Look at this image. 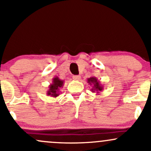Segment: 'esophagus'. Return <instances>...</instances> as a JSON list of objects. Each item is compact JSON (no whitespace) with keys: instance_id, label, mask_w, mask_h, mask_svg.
Here are the masks:
<instances>
[{"instance_id":"esophagus-1","label":"esophagus","mask_w":151,"mask_h":151,"mask_svg":"<svg viewBox=\"0 0 151 151\" xmlns=\"http://www.w3.org/2000/svg\"><path fill=\"white\" fill-rule=\"evenodd\" d=\"M72 78L74 79V80H77V81H78V80H79V79H81V76L80 75H74L72 77Z\"/></svg>"}]
</instances>
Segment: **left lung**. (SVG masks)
Instances as JSON below:
<instances>
[{
    "label": "left lung",
    "mask_w": 151,
    "mask_h": 151,
    "mask_svg": "<svg viewBox=\"0 0 151 151\" xmlns=\"http://www.w3.org/2000/svg\"><path fill=\"white\" fill-rule=\"evenodd\" d=\"M87 83L89 85L92 86V89H91V92H97V94H99L100 92L103 90L104 87L102 84H101L100 81L97 79V77H92L90 78L87 79Z\"/></svg>",
    "instance_id": "1"
}]
</instances>
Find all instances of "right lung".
I'll return each instance as SVG.
<instances>
[{
  "label": "right lung",
  "mask_w": 151,
  "mask_h": 151,
  "mask_svg": "<svg viewBox=\"0 0 151 151\" xmlns=\"http://www.w3.org/2000/svg\"><path fill=\"white\" fill-rule=\"evenodd\" d=\"M64 81L60 79L58 77H54L52 79V83L49 86V89L46 92L48 96L57 97L60 94V89L62 88Z\"/></svg>",
  "instance_id": "obj_1"
}]
</instances>
